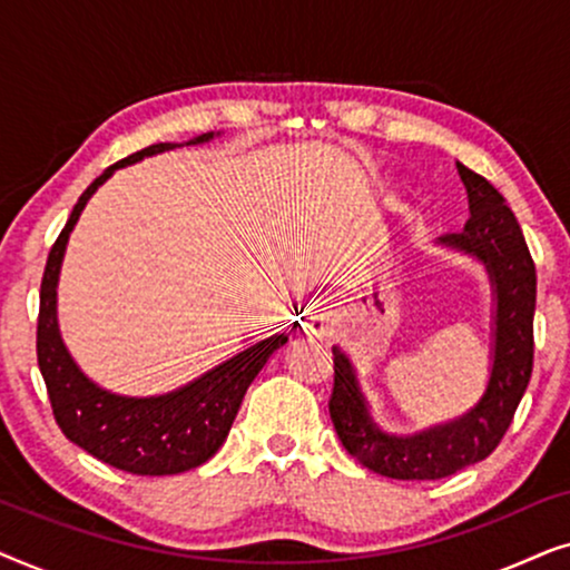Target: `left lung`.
<instances>
[{"mask_svg":"<svg viewBox=\"0 0 570 570\" xmlns=\"http://www.w3.org/2000/svg\"><path fill=\"white\" fill-rule=\"evenodd\" d=\"M456 170L470 199V220L462 233L439 240L485 264L493 287V365L485 394L449 423L412 435H392L373 423L350 357L332 347L334 431L350 456L392 480H441L493 454L532 379L537 301L532 254L495 186L462 163H456Z\"/></svg>","mask_w":570,"mask_h":570,"instance_id":"1","label":"left lung"}]
</instances>
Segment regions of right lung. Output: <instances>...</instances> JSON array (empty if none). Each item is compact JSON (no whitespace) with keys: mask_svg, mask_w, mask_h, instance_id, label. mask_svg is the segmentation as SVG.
<instances>
[{"mask_svg":"<svg viewBox=\"0 0 570 570\" xmlns=\"http://www.w3.org/2000/svg\"><path fill=\"white\" fill-rule=\"evenodd\" d=\"M215 135H199L186 145L209 142ZM181 147L158 142L106 168L69 215L65 230L51 246L41 279V311H38L36 353L38 368L49 389L53 417L61 433L100 462L131 474H178L205 464L228 439L233 420L238 415L246 389L264 368L269 355L287 342V334L256 342L254 347L233 355L230 361L202 373L191 384L160 396H121L100 389L80 371L59 334L57 285L65 259L69 233L80 220V213L100 184L114 176L116 168L131 166L150 155Z\"/></svg>","mask_w":570,"mask_h":570,"instance_id":"add662e5","label":"right lung"}]
</instances>
